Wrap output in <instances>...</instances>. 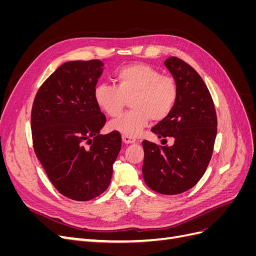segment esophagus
Returning a JSON list of instances; mask_svg holds the SVG:
<instances>
[{"mask_svg": "<svg viewBox=\"0 0 256 256\" xmlns=\"http://www.w3.org/2000/svg\"><path fill=\"white\" fill-rule=\"evenodd\" d=\"M122 142L125 143V144H132V143H136V138H131V136H122Z\"/></svg>", "mask_w": 256, "mask_h": 256, "instance_id": "obj_1", "label": "esophagus"}]
</instances>
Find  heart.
<instances>
[{"instance_id": "b5f03b06", "label": "heart", "mask_w": 256, "mask_h": 256, "mask_svg": "<svg viewBox=\"0 0 256 256\" xmlns=\"http://www.w3.org/2000/svg\"><path fill=\"white\" fill-rule=\"evenodd\" d=\"M118 86L100 83L94 90L97 104L111 118L118 116L131 99L132 111L111 122V128L124 136H136L152 118L160 122L172 112L178 96L176 81L146 64H130L115 72Z\"/></svg>"}]
</instances>
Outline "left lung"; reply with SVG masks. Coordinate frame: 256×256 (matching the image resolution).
Wrapping results in <instances>:
<instances>
[{"label": "left lung", "instance_id": "1", "mask_svg": "<svg viewBox=\"0 0 256 256\" xmlns=\"http://www.w3.org/2000/svg\"><path fill=\"white\" fill-rule=\"evenodd\" d=\"M178 88L172 112L152 128L158 138H173L172 146L143 141L142 173L145 184L161 194H180L204 175L212 156L216 114L212 98L200 76L182 60L164 62Z\"/></svg>", "mask_w": 256, "mask_h": 256}]
</instances>
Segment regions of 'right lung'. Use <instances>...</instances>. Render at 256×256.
<instances>
[{
  "label": "right lung",
  "mask_w": 256,
  "mask_h": 256,
  "mask_svg": "<svg viewBox=\"0 0 256 256\" xmlns=\"http://www.w3.org/2000/svg\"><path fill=\"white\" fill-rule=\"evenodd\" d=\"M102 66L99 60L60 65L38 90L30 116L34 150L50 182L82 202L109 187L122 147L118 131L100 134L106 120L94 90Z\"/></svg>",
  "instance_id": "1"
}]
</instances>
